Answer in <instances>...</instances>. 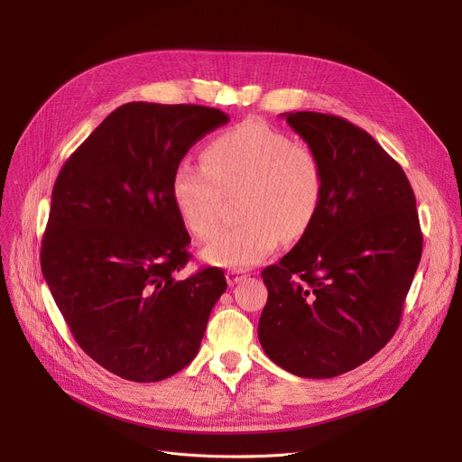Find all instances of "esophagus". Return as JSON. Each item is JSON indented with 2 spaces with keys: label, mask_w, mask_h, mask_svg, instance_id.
Instances as JSON below:
<instances>
[{
  "label": "esophagus",
  "mask_w": 462,
  "mask_h": 462,
  "mask_svg": "<svg viewBox=\"0 0 462 462\" xmlns=\"http://www.w3.org/2000/svg\"><path fill=\"white\" fill-rule=\"evenodd\" d=\"M247 275H245V272H239V270H228L226 272V281H228V284L230 286H234V284H237V282H241L244 281Z\"/></svg>",
  "instance_id": "esophagus-1"
}]
</instances>
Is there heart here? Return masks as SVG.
<instances>
[{"label": "heart", "instance_id": "b5f03b06", "mask_svg": "<svg viewBox=\"0 0 462 462\" xmlns=\"http://www.w3.org/2000/svg\"><path fill=\"white\" fill-rule=\"evenodd\" d=\"M202 162L180 161L170 176V200L197 239L218 226L221 190L239 192L244 221L218 232L204 247L206 262L244 270L268 258L284 239H300L324 199V166L310 145L292 142L262 117H249L213 136Z\"/></svg>", "mask_w": 462, "mask_h": 462}]
</instances>
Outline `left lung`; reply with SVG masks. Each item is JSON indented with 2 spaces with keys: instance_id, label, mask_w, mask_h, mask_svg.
I'll use <instances>...</instances> for the list:
<instances>
[{
  "instance_id": "8db88e82",
  "label": "left lung",
  "mask_w": 462,
  "mask_h": 462,
  "mask_svg": "<svg viewBox=\"0 0 462 462\" xmlns=\"http://www.w3.org/2000/svg\"><path fill=\"white\" fill-rule=\"evenodd\" d=\"M324 166V199L294 249L268 265L258 338L284 371L333 378L371 359L395 335L423 236L401 164L350 121L282 114Z\"/></svg>"
}]
</instances>
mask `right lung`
Instances as JSON below:
<instances>
[{"instance_id":"obj_1","label":"right lung","mask_w":462,"mask_h":462,"mask_svg":"<svg viewBox=\"0 0 462 462\" xmlns=\"http://www.w3.org/2000/svg\"><path fill=\"white\" fill-rule=\"evenodd\" d=\"M228 116L200 105L127 103L72 153L54 183L41 268L79 346L131 382H159L199 354L226 290L221 268L183 281L190 237L170 176Z\"/></svg>"}]
</instances>
